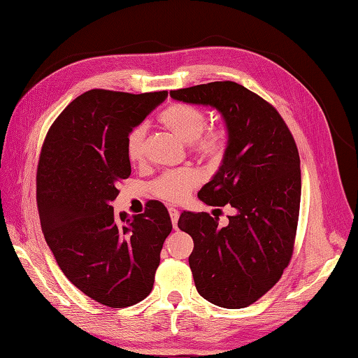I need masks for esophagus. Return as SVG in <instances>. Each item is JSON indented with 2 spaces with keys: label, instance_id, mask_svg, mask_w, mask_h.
<instances>
[{
  "label": "esophagus",
  "instance_id": "34e87169",
  "mask_svg": "<svg viewBox=\"0 0 358 358\" xmlns=\"http://www.w3.org/2000/svg\"><path fill=\"white\" fill-rule=\"evenodd\" d=\"M169 215H171L173 229H177V222H178V218H180V210L176 209V207H169Z\"/></svg>",
  "mask_w": 358,
  "mask_h": 358
}]
</instances>
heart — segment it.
<instances>
[{"instance_id":"obj_1","label":"heart","mask_w":358,"mask_h":358,"mask_svg":"<svg viewBox=\"0 0 358 358\" xmlns=\"http://www.w3.org/2000/svg\"><path fill=\"white\" fill-rule=\"evenodd\" d=\"M160 122L178 138L189 143V151L207 164H220L229 148V132L222 127H206L207 117L203 110L187 103L169 105L160 114ZM145 124L129 131L127 136V157L131 163H140L145 155ZM201 177L194 168H178L163 172L157 177L151 190L164 201H181L190 190L199 185Z\"/></svg>"}]
</instances>
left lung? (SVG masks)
Returning <instances> with one entry per match:
<instances>
[{
    "label": "left lung",
    "instance_id": "8db88e82",
    "mask_svg": "<svg viewBox=\"0 0 358 358\" xmlns=\"http://www.w3.org/2000/svg\"><path fill=\"white\" fill-rule=\"evenodd\" d=\"M171 97L210 105L226 120L227 152L198 198L229 204L235 215L221 227L218 217L185 210L178 227L194 239L189 265L198 293L222 308H245L292 261L302 189L296 141L276 108L236 82L173 90Z\"/></svg>",
    "mask_w": 358,
    "mask_h": 358
}]
</instances>
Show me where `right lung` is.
Returning <instances> with one entry per match:
<instances>
[{"mask_svg": "<svg viewBox=\"0 0 358 358\" xmlns=\"http://www.w3.org/2000/svg\"><path fill=\"white\" fill-rule=\"evenodd\" d=\"M166 96L90 90L57 115L41 149L36 203L47 244L66 279L110 308L151 293L172 230L155 199L134 218L111 206L131 176L127 136Z\"/></svg>", "mask_w": 358, "mask_h": 358, "instance_id": "1", "label": "right lung"}]
</instances>
